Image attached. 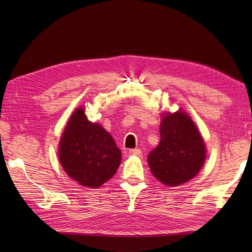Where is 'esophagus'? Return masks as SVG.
Listing matches in <instances>:
<instances>
[{
	"label": "esophagus",
	"instance_id": "1",
	"mask_svg": "<svg viewBox=\"0 0 252 252\" xmlns=\"http://www.w3.org/2000/svg\"><path fill=\"white\" fill-rule=\"evenodd\" d=\"M129 155L130 156H136V157H141L142 156V151L140 149H130L129 150Z\"/></svg>",
	"mask_w": 252,
	"mask_h": 252
}]
</instances>
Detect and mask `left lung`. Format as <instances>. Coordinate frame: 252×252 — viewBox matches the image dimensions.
Masks as SVG:
<instances>
[{
  "mask_svg": "<svg viewBox=\"0 0 252 252\" xmlns=\"http://www.w3.org/2000/svg\"><path fill=\"white\" fill-rule=\"evenodd\" d=\"M161 141L147 161L155 178L167 186L191 180L202 168L205 144L193 122L185 112L166 113L159 128Z\"/></svg>",
  "mask_w": 252,
  "mask_h": 252,
  "instance_id": "8db88e82",
  "label": "left lung"
}]
</instances>
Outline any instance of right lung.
Segmentation results:
<instances>
[{"label":"right lung","instance_id":"right-lung-1","mask_svg":"<svg viewBox=\"0 0 252 252\" xmlns=\"http://www.w3.org/2000/svg\"><path fill=\"white\" fill-rule=\"evenodd\" d=\"M60 162L79 184L96 188L111 179L121 163V150L112 136L91 123L83 108L73 112L59 146Z\"/></svg>","mask_w":252,"mask_h":252}]
</instances>
